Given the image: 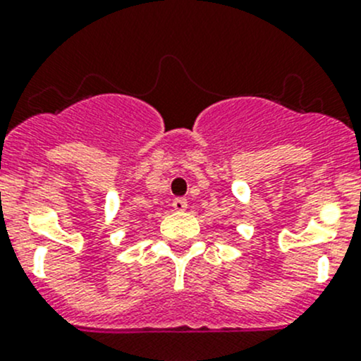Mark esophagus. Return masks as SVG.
<instances>
[{
	"label": "esophagus",
	"mask_w": 361,
	"mask_h": 361,
	"mask_svg": "<svg viewBox=\"0 0 361 361\" xmlns=\"http://www.w3.org/2000/svg\"><path fill=\"white\" fill-rule=\"evenodd\" d=\"M187 206H188V202H187V199H185V197H176L173 201V207L176 211H185V209H187Z\"/></svg>",
	"instance_id": "obj_1"
}]
</instances>
